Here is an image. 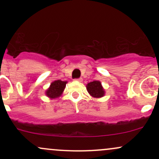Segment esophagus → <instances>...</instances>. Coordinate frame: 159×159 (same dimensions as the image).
<instances>
[{"label":"esophagus","instance_id":"34e87169","mask_svg":"<svg viewBox=\"0 0 159 159\" xmlns=\"http://www.w3.org/2000/svg\"><path fill=\"white\" fill-rule=\"evenodd\" d=\"M75 81H80V82H81L82 81H83V79H82L81 78H76V79H75Z\"/></svg>","mask_w":159,"mask_h":159}]
</instances>
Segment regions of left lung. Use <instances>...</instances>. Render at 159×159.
<instances>
[{
  "label": "left lung",
  "mask_w": 159,
  "mask_h": 159,
  "mask_svg": "<svg viewBox=\"0 0 159 159\" xmlns=\"http://www.w3.org/2000/svg\"><path fill=\"white\" fill-rule=\"evenodd\" d=\"M87 90L89 93L95 98H100L105 94L101 83L98 81H93L87 84Z\"/></svg>",
  "instance_id": "1"
}]
</instances>
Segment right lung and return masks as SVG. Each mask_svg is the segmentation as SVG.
<instances>
[{
	"mask_svg": "<svg viewBox=\"0 0 159 159\" xmlns=\"http://www.w3.org/2000/svg\"><path fill=\"white\" fill-rule=\"evenodd\" d=\"M66 83L67 81H62L61 80H57L52 82L48 90L46 91V95L51 98L59 97L65 89Z\"/></svg>",
	"mask_w": 159,
	"mask_h": 159,
	"instance_id": "1",
	"label": "right lung"
}]
</instances>
